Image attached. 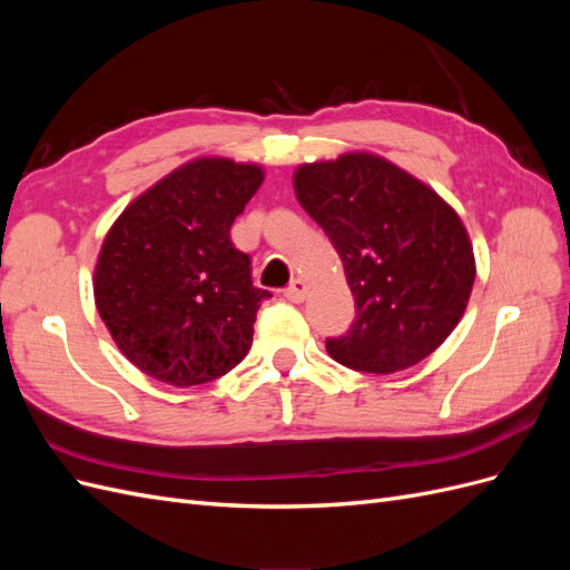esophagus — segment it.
<instances>
[{
  "label": "esophagus",
  "mask_w": 570,
  "mask_h": 570,
  "mask_svg": "<svg viewBox=\"0 0 570 570\" xmlns=\"http://www.w3.org/2000/svg\"><path fill=\"white\" fill-rule=\"evenodd\" d=\"M306 292H308V285H306V281H302V278H295V281H292V283L285 287V297H287L289 302L299 304V302H304V299H306Z\"/></svg>",
  "instance_id": "esophagus-1"
}]
</instances>
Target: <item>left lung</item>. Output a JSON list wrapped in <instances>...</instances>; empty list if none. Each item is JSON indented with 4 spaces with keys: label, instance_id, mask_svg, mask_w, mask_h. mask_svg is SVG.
Here are the masks:
<instances>
[{
    "label": "left lung",
    "instance_id": "obj_1",
    "mask_svg": "<svg viewBox=\"0 0 570 570\" xmlns=\"http://www.w3.org/2000/svg\"><path fill=\"white\" fill-rule=\"evenodd\" d=\"M302 209L331 237L356 304L347 335L325 340L364 373L416 366L461 321L475 258L459 214L433 187L368 151L295 170Z\"/></svg>",
    "mask_w": 570,
    "mask_h": 570
}]
</instances>
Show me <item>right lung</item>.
<instances>
[{
  "label": "right lung",
  "instance_id": "add662e5",
  "mask_svg": "<svg viewBox=\"0 0 570 570\" xmlns=\"http://www.w3.org/2000/svg\"><path fill=\"white\" fill-rule=\"evenodd\" d=\"M264 168L195 159L151 185L116 218L95 266V304L118 350L176 387L226 375L252 347L271 292L252 285L233 220Z\"/></svg>",
  "mask_w": 570,
  "mask_h": 570
}]
</instances>
